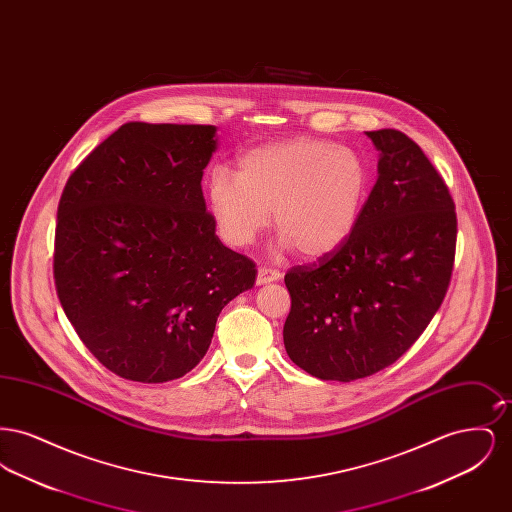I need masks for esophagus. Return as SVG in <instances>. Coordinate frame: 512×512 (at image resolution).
I'll return each mask as SVG.
<instances>
[{"mask_svg": "<svg viewBox=\"0 0 512 512\" xmlns=\"http://www.w3.org/2000/svg\"><path fill=\"white\" fill-rule=\"evenodd\" d=\"M280 278V272L274 268L259 267L257 272V284H267V282H274Z\"/></svg>", "mask_w": 512, "mask_h": 512, "instance_id": "obj_1", "label": "esophagus"}]
</instances>
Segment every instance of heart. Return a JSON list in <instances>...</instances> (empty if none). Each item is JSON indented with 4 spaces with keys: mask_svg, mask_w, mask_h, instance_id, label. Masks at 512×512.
Listing matches in <instances>:
<instances>
[{
    "mask_svg": "<svg viewBox=\"0 0 512 512\" xmlns=\"http://www.w3.org/2000/svg\"><path fill=\"white\" fill-rule=\"evenodd\" d=\"M368 180L365 159L355 149L301 136L245 151L238 172L215 165L207 195L226 244H253L272 211L282 247L322 257L355 230Z\"/></svg>",
    "mask_w": 512,
    "mask_h": 512,
    "instance_id": "obj_1",
    "label": "heart"
}]
</instances>
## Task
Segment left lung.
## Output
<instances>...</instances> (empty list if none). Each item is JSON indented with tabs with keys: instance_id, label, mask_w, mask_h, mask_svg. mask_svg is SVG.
<instances>
[{
	"instance_id": "left-lung-1",
	"label": "left lung",
	"mask_w": 512,
	"mask_h": 512,
	"mask_svg": "<svg viewBox=\"0 0 512 512\" xmlns=\"http://www.w3.org/2000/svg\"><path fill=\"white\" fill-rule=\"evenodd\" d=\"M378 180L355 230L284 276V345L320 380L351 382L393 365L438 313L457 247V213L424 151L399 130L366 132Z\"/></svg>"
}]
</instances>
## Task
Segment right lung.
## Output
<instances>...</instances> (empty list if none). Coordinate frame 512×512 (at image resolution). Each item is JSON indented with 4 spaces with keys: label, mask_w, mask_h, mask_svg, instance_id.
<instances>
[{
    "label": "right lung",
    "mask_w": 512,
    "mask_h": 512,
    "mask_svg": "<svg viewBox=\"0 0 512 512\" xmlns=\"http://www.w3.org/2000/svg\"><path fill=\"white\" fill-rule=\"evenodd\" d=\"M211 124L126 122L69 176L53 278L88 351L124 380L159 384L207 353L220 311L257 268L222 245L201 192Z\"/></svg>",
    "instance_id": "1"
}]
</instances>
